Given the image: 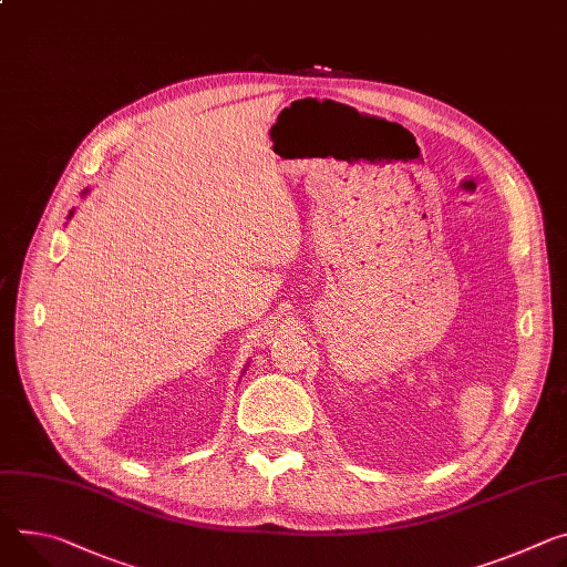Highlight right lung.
Wrapping results in <instances>:
<instances>
[{
  "mask_svg": "<svg viewBox=\"0 0 567 567\" xmlns=\"http://www.w3.org/2000/svg\"><path fill=\"white\" fill-rule=\"evenodd\" d=\"M70 215H72V213H70Z\"/></svg>",
  "mask_w": 567,
  "mask_h": 567,
  "instance_id": "right-lung-1",
  "label": "right lung"
}]
</instances>
